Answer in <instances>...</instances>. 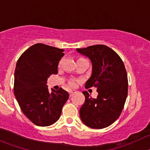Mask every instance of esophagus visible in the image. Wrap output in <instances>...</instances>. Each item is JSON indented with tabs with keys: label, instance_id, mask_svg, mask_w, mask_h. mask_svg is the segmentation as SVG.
<instances>
[{
	"label": "esophagus",
	"instance_id": "obj_1",
	"mask_svg": "<svg viewBox=\"0 0 150 150\" xmlns=\"http://www.w3.org/2000/svg\"><path fill=\"white\" fill-rule=\"evenodd\" d=\"M76 91H73V90H71V91H69V96H73V94H75V93H76Z\"/></svg>",
	"mask_w": 150,
	"mask_h": 150
}]
</instances>
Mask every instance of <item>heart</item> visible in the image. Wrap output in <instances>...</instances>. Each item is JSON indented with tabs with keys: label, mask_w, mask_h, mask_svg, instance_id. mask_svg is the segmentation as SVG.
<instances>
[{
	"label": "heart",
	"mask_w": 150,
	"mask_h": 150,
	"mask_svg": "<svg viewBox=\"0 0 150 150\" xmlns=\"http://www.w3.org/2000/svg\"><path fill=\"white\" fill-rule=\"evenodd\" d=\"M80 59H83V58H80ZM69 85L70 86H72V87H75V86H76L77 83H76V81H75V80H72V81H70L69 82Z\"/></svg>",
	"instance_id": "heart-1"
}]
</instances>
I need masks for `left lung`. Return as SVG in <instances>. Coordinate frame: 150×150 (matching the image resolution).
<instances>
[{"label": "left lung", "instance_id": "left-lung-1", "mask_svg": "<svg viewBox=\"0 0 150 150\" xmlns=\"http://www.w3.org/2000/svg\"><path fill=\"white\" fill-rule=\"evenodd\" d=\"M90 59L92 74L85 87H96V99L83 91L86 99L80 116L86 125L95 129L106 128L115 121L122 112L128 95V77L123 62L110 47L94 45L77 48Z\"/></svg>", "mask_w": 150, "mask_h": 150}]
</instances>
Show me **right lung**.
Returning <instances> with one entry per match:
<instances>
[{
    "mask_svg": "<svg viewBox=\"0 0 150 150\" xmlns=\"http://www.w3.org/2000/svg\"><path fill=\"white\" fill-rule=\"evenodd\" d=\"M64 50L43 43L28 48L18 59L14 72L13 93L21 110L32 122L48 126L60 117L69 93L62 88L48 91L47 79L57 74Z\"/></svg>",
    "mask_w": 150,
    "mask_h": 150,
    "instance_id": "right-lung-1",
    "label": "right lung"
}]
</instances>
